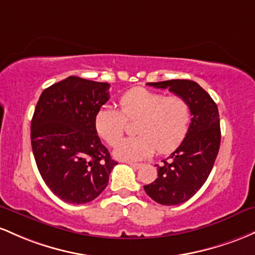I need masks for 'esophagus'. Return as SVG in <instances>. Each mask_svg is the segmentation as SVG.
<instances>
[{
  "label": "esophagus",
  "instance_id": "obj_1",
  "mask_svg": "<svg viewBox=\"0 0 255 255\" xmlns=\"http://www.w3.org/2000/svg\"><path fill=\"white\" fill-rule=\"evenodd\" d=\"M128 165L131 166V167H133V168H138V167H141V162H132V161H128Z\"/></svg>",
  "mask_w": 255,
  "mask_h": 255
}]
</instances>
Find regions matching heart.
Here are the masks:
<instances>
[{
	"label": "heart",
	"instance_id": "obj_1",
	"mask_svg": "<svg viewBox=\"0 0 255 255\" xmlns=\"http://www.w3.org/2000/svg\"><path fill=\"white\" fill-rule=\"evenodd\" d=\"M120 111L111 105L99 108L94 118L97 135L114 145L122 138L127 120L135 122L136 137L122 139L114 148V156L135 161L151 155L154 151L167 154L181 145L191 123L189 102L181 96L136 88L119 99Z\"/></svg>",
	"mask_w": 255,
	"mask_h": 255
}]
</instances>
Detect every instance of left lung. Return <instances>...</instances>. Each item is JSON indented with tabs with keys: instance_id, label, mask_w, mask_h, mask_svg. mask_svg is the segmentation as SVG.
<instances>
[{
	"instance_id": "left-lung-1",
	"label": "left lung",
	"mask_w": 255,
	"mask_h": 255,
	"mask_svg": "<svg viewBox=\"0 0 255 255\" xmlns=\"http://www.w3.org/2000/svg\"><path fill=\"white\" fill-rule=\"evenodd\" d=\"M148 85L168 89L189 102L191 123L184 141L158 166V178L144 185L145 193L160 205H179L193 197L207 181L220 145L218 107L212 97L187 79H172Z\"/></svg>"
}]
</instances>
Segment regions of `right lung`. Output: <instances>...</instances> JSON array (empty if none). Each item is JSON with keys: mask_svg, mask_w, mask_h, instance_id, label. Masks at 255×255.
<instances>
[{"mask_svg": "<svg viewBox=\"0 0 255 255\" xmlns=\"http://www.w3.org/2000/svg\"><path fill=\"white\" fill-rule=\"evenodd\" d=\"M110 84L71 76L43 90L31 120V144L47 187L68 204L93 201L118 162L94 127Z\"/></svg>", "mask_w": 255, "mask_h": 255, "instance_id": "add662e5", "label": "right lung"}]
</instances>
